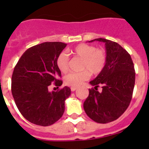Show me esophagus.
I'll return each instance as SVG.
<instances>
[{
    "instance_id": "34e87169",
    "label": "esophagus",
    "mask_w": 149,
    "mask_h": 149,
    "mask_svg": "<svg viewBox=\"0 0 149 149\" xmlns=\"http://www.w3.org/2000/svg\"><path fill=\"white\" fill-rule=\"evenodd\" d=\"M77 89V87H74V86H72V87H71V90H72V92H74V91H75Z\"/></svg>"
}]
</instances>
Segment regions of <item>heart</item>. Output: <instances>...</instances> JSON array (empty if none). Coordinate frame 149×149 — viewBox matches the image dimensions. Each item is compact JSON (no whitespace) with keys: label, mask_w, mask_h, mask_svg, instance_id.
Returning a JSON list of instances; mask_svg holds the SVG:
<instances>
[{"label":"heart","mask_w":149,"mask_h":149,"mask_svg":"<svg viewBox=\"0 0 149 149\" xmlns=\"http://www.w3.org/2000/svg\"><path fill=\"white\" fill-rule=\"evenodd\" d=\"M69 54L82 60L80 72H72L64 77L65 85L79 86L92 74H98L104 68L107 63V54L103 48H95L88 44H80L69 51ZM56 66L62 73L68 70V56L65 52H61L56 60Z\"/></svg>","instance_id":"b5f03b06"}]
</instances>
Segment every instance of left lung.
Instances as JSON below:
<instances>
[{
  "label": "left lung",
  "instance_id": "8db88e82",
  "mask_svg": "<svg viewBox=\"0 0 149 149\" xmlns=\"http://www.w3.org/2000/svg\"><path fill=\"white\" fill-rule=\"evenodd\" d=\"M105 43L107 63L103 71L89 84V96L84 103L86 115L98 123L116 120L127 110L132 98L135 70L131 55L118 43L106 39H93ZM101 86L102 91L98 92Z\"/></svg>",
  "mask_w": 149,
  "mask_h": 149
}]
</instances>
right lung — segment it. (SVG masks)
Here are the masks:
<instances>
[{
	"instance_id": "right-lung-1",
	"label": "right lung",
	"mask_w": 149,
	"mask_h": 149,
	"mask_svg": "<svg viewBox=\"0 0 149 149\" xmlns=\"http://www.w3.org/2000/svg\"><path fill=\"white\" fill-rule=\"evenodd\" d=\"M66 45L52 42L33 46L22 54L14 68L12 94L18 110L31 123L51 125L64 113L70 88L65 86L51 93L48 86L54 83L59 88L63 84L56 60Z\"/></svg>"
}]
</instances>
